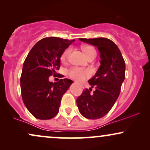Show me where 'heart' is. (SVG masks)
<instances>
[{"instance_id": "1", "label": "heart", "mask_w": 150, "mask_h": 150, "mask_svg": "<svg viewBox=\"0 0 150 150\" xmlns=\"http://www.w3.org/2000/svg\"><path fill=\"white\" fill-rule=\"evenodd\" d=\"M82 50L84 52V54L87 58L91 57V56H96V51L93 47L91 46H84L82 47ZM70 52V48L66 49L65 51L63 52L61 56V62L65 63L68 60V56ZM68 75L74 79V80L77 81H83L86 79L89 78L91 76V72L88 69H83V68L78 67H72L70 68L68 71Z\"/></svg>"}]
</instances>
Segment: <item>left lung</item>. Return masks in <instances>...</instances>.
Wrapping results in <instances>:
<instances>
[{
  "mask_svg": "<svg viewBox=\"0 0 150 150\" xmlns=\"http://www.w3.org/2000/svg\"><path fill=\"white\" fill-rule=\"evenodd\" d=\"M82 42L92 45L100 52V66L92 78L88 81L91 88L83 91L77 98V105L82 116L97 120L109 112L120 93L125 79V61L120 49L114 42L105 38H79Z\"/></svg>",
  "mask_w": 150,
  "mask_h": 150,
  "instance_id": "8db88e82",
  "label": "left lung"
}]
</instances>
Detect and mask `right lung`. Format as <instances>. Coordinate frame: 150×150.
<instances>
[{
	"label": "right lung",
	"instance_id": "1",
	"mask_svg": "<svg viewBox=\"0 0 150 150\" xmlns=\"http://www.w3.org/2000/svg\"><path fill=\"white\" fill-rule=\"evenodd\" d=\"M75 40L57 37L38 41L25 59L20 78L23 102L28 110L39 120H50L58 114L63 95L73 82L61 79L50 82L61 66L62 53Z\"/></svg>",
	"mask_w": 150,
	"mask_h": 150
}]
</instances>
